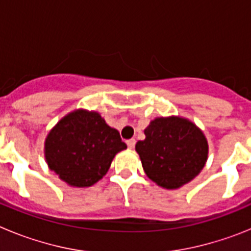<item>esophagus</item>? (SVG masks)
Returning a JSON list of instances; mask_svg holds the SVG:
<instances>
[{
    "label": "esophagus",
    "mask_w": 251,
    "mask_h": 251,
    "mask_svg": "<svg viewBox=\"0 0 251 251\" xmlns=\"http://www.w3.org/2000/svg\"><path fill=\"white\" fill-rule=\"evenodd\" d=\"M127 146H128V148L133 150V148H134V146H136V139H128Z\"/></svg>",
    "instance_id": "34e87169"
}]
</instances>
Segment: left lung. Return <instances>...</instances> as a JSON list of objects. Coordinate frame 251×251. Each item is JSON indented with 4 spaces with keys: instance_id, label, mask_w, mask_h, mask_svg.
<instances>
[{
    "instance_id": "left-lung-1",
    "label": "left lung",
    "mask_w": 251,
    "mask_h": 251,
    "mask_svg": "<svg viewBox=\"0 0 251 251\" xmlns=\"http://www.w3.org/2000/svg\"><path fill=\"white\" fill-rule=\"evenodd\" d=\"M145 134V141L137 142L136 151L146 175L161 187L175 190L186 185L207 161L205 134L188 119L156 118Z\"/></svg>"
}]
</instances>
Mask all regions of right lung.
<instances>
[{
    "instance_id": "1",
    "label": "right lung",
    "mask_w": 251,
    "mask_h": 251,
    "mask_svg": "<svg viewBox=\"0 0 251 251\" xmlns=\"http://www.w3.org/2000/svg\"><path fill=\"white\" fill-rule=\"evenodd\" d=\"M127 146L119 132L97 112L77 109L60 119L45 139L51 171L73 187H89L103 178L114 156Z\"/></svg>"
}]
</instances>
